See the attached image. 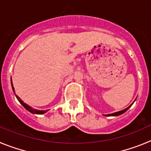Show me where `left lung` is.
<instances>
[{"instance_id": "1", "label": "left lung", "mask_w": 151, "mask_h": 151, "mask_svg": "<svg viewBox=\"0 0 151 151\" xmlns=\"http://www.w3.org/2000/svg\"><path fill=\"white\" fill-rule=\"evenodd\" d=\"M131 106H132V104L130 106H129V107L127 108H126V109L123 110V111H118V112L114 113V114H107V115H105V116H119V115L122 114H123V113H124V112H126V111H127V110H128L129 108L130 107H131Z\"/></svg>"}]
</instances>
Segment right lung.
Segmentation results:
<instances>
[{"mask_svg": "<svg viewBox=\"0 0 151 151\" xmlns=\"http://www.w3.org/2000/svg\"><path fill=\"white\" fill-rule=\"evenodd\" d=\"M11 84H12V88H13V92H14V93H15L14 88H13V83H11ZM15 95H16V93H15ZM16 99H17L19 100V102H20V104H21L22 105L23 107H24V108H25V109H27L28 111H30V112H31V113H33V114H44V113H46L47 111H39V110L34 109V108H31L30 106H28V104H25V103L23 102V101H22L21 99H20V98L18 96H17V95H16Z\"/></svg>", "mask_w": 151, "mask_h": 151, "instance_id": "obj_1", "label": "right lung"}]
</instances>
